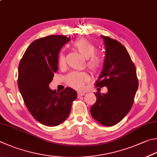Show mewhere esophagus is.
I'll return each mask as SVG.
<instances>
[{"instance_id":"esophagus-1","label":"esophagus","mask_w":157,"mask_h":157,"mask_svg":"<svg viewBox=\"0 0 157 157\" xmlns=\"http://www.w3.org/2000/svg\"><path fill=\"white\" fill-rule=\"evenodd\" d=\"M85 95V93L84 92H78V97H80V96H83Z\"/></svg>"}]
</instances>
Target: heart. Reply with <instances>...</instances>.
Wrapping results in <instances>:
<instances>
[{"label":"heart","mask_w":157,"mask_h":157,"mask_svg":"<svg viewBox=\"0 0 157 157\" xmlns=\"http://www.w3.org/2000/svg\"><path fill=\"white\" fill-rule=\"evenodd\" d=\"M75 49L79 53L86 59V67L93 73H96L101 66V59L99 57L95 55V47L85 39H79L74 43ZM66 64V57L64 53H61L58 58V64L60 67H64ZM89 75L86 72L74 71L68 74L65 78V82L70 87L76 90L83 88L84 84L89 81Z\"/></svg>","instance_id":"heart-1"}]
</instances>
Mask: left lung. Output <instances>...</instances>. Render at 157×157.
<instances>
[{
	"mask_svg": "<svg viewBox=\"0 0 157 157\" xmlns=\"http://www.w3.org/2000/svg\"><path fill=\"white\" fill-rule=\"evenodd\" d=\"M106 49L104 67L95 86H106L107 93H97L90 108L93 119L105 126H112L124 118L132 108L139 82L135 64L123 44L101 36Z\"/></svg>",
	"mask_w": 157,
	"mask_h": 157,
	"instance_id": "obj_1",
	"label": "left lung"
}]
</instances>
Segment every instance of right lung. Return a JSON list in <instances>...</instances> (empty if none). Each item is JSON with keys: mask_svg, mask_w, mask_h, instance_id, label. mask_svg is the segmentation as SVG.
I'll return each instance as SVG.
<instances>
[{"mask_svg": "<svg viewBox=\"0 0 157 157\" xmlns=\"http://www.w3.org/2000/svg\"><path fill=\"white\" fill-rule=\"evenodd\" d=\"M69 40L60 35L37 39L25 51L18 66V86L25 104L31 115L47 126L66 120L78 97L73 88L59 93L49 86L58 69L59 51Z\"/></svg>", "mask_w": 157, "mask_h": 157, "instance_id": "obj_1", "label": "right lung"}]
</instances>
